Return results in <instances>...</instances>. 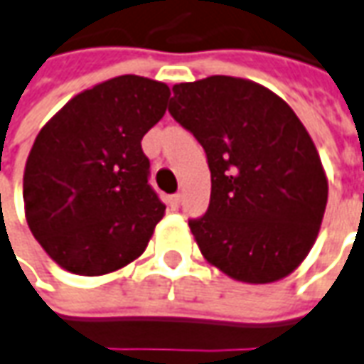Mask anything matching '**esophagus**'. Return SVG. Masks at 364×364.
Instances as JSON below:
<instances>
[{
  "instance_id": "obj_1",
  "label": "esophagus",
  "mask_w": 364,
  "mask_h": 364,
  "mask_svg": "<svg viewBox=\"0 0 364 364\" xmlns=\"http://www.w3.org/2000/svg\"><path fill=\"white\" fill-rule=\"evenodd\" d=\"M168 206L172 208V210H178V206H180V194L168 196Z\"/></svg>"
}]
</instances>
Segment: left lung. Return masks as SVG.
I'll return each mask as SVG.
<instances>
[{
  "label": "left lung",
  "instance_id": "1",
  "mask_svg": "<svg viewBox=\"0 0 364 364\" xmlns=\"http://www.w3.org/2000/svg\"><path fill=\"white\" fill-rule=\"evenodd\" d=\"M168 112L206 152V214L188 220L198 247L245 283L282 279L307 257L327 206V176L291 107L262 85L214 75L172 87Z\"/></svg>",
  "mask_w": 364,
  "mask_h": 364
}]
</instances>
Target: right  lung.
Masks as SVG:
<instances>
[{
    "label": "right lung",
    "mask_w": 364,
    "mask_h": 364,
    "mask_svg": "<svg viewBox=\"0 0 364 364\" xmlns=\"http://www.w3.org/2000/svg\"><path fill=\"white\" fill-rule=\"evenodd\" d=\"M164 82L122 75L73 97L37 134L23 174L25 218L53 262L105 275L134 262L166 206L140 140L166 112Z\"/></svg>",
    "instance_id": "obj_1"
}]
</instances>
